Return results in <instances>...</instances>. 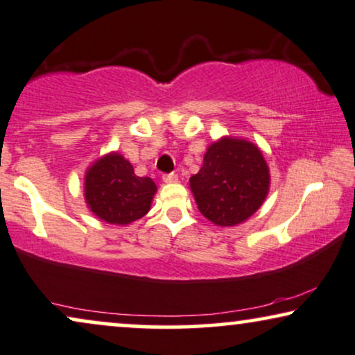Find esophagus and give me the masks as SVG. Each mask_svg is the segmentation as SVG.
Returning <instances> with one entry per match:
<instances>
[{
	"label": "esophagus",
	"instance_id": "esophagus-1",
	"mask_svg": "<svg viewBox=\"0 0 355 355\" xmlns=\"http://www.w3.org/2000/svg\"><path fill=\"white\" fill-rule=\"evenodd\" d=\"M164 183H177L178 182V177L177 173H168V175H164Z\"/></svg>",
	"mask_w": 355,
	"mask_h": 355
}]
</instances>
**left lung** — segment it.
Masks as SVG:
<instances>
[{
    "label": "left lung",
    "mask_w": 355,
    "mask_h": 355,
    "mask_svg": "<svg viewBox=\"0 0 355 355\" xmlns=\"http://www.w3.org/2000/svg\"><path fill=\"white\" fill-rule=\"evenodd\" d=\"M190 190L208 221L219 227L237 226L266 201L270 170L254 142L223 136L208 146L200 172L190 178Z\"/></svg>",
    "instance_id": "obj_1"
}]
</instances>
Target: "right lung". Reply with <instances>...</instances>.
<instances>
[{
	"label": "right lung",
	"mask_w": 355,
	"mask_h": 355,
	"mask_svg": "<svg viewBox=\"0 0 355 355\" xmlns=\"http://www.w3.org/2000/svg\"><path fill=\"white\" fill-rule=\"evenodd\" d=\"M83 196L88 209L101 221L128 226L149 213L157 185L149 177H137L119 152L98 157L85 172Z\"/></svg>",
	"instance_id": "1"
}]
</instances>
